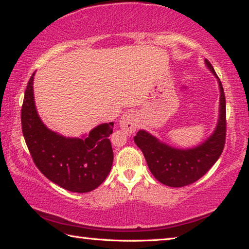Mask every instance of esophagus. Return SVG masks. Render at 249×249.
Listing matches in <instances>:
<instances>
[{
	"label": "esophagus",
	"instance_id": "obj_1",
	"mask_svg": "<svg viewBox=\"0 0 249 249\" xmlns=\"http://www.w3.org/2000/svg\"><path fill=\"white\" fill-rule=\"evenodd\" d=\"M138 120L137 115L133 112H126L121 116L120 126L126 134H133L137 128Z\"/></svg>",
	"mask_w": 249,
	"mask_h": 249
}]
</instances>
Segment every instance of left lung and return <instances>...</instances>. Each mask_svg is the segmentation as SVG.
I'll return each instance as SVG.
<instances>
[{"mask_svg": "<svg viewBox=\"0 0 249 249\" xmlns=\"http://www.w3.org/2000/svg\"><path fill=\"white\" fill-rule=\"evenodd\" d=\"M205 66L217 79L220 88V114L216 127L211 136L192 148L181 149L160 142L144 129L138 130L134 142L145 156L151 174L159 182L174 188L184 187L199 180L210 170L224 148L226 137V102L224 90L212 65Z\"/></svg>", "mask_w": 249, "mask_h": 249, "instance_id": "obj_1", "label": "left lung"}]
</instances>
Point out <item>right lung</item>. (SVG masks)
<instances>
[{"mask_svg": "<svg viewBox=\"0 0 249 249\" xmlns=\"http://www.w3.org/2000/svg\"><path fill=\"white\" fill-rule=\"evenodd\" d=\"M34 75L27 83L22 107V129L36 167L46 178L71 192L94 190L107 179L113 163L108 136L114 123L98 125L89 135L65 137L46 126L34 99Z\"/></svg>", "mask_w": 249, "mask_h": 249, "instance_id": "right-lung-1", "label": "right lung"}]
</instances>
